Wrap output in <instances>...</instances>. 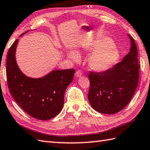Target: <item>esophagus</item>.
I'll return each mask as SVG.
<instances>
[{
    "mask_svg": "<svg viewBox=\"0 0 150 150\" xmlns=\"http://www.w3.org/2000/svg\"><path fill=\"white\" fill-rule=\"evenodd\" d=\"M75 76L76 77H81V76H82V72L81 70H77L76 71L75 73Z\"/></svg>",
    "mask_w": 150,
    "mask_h": 150,
    "instance_id": "obj_1",
    "label": "esophagus"
}]
</instances>
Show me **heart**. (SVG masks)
I'll return each mask as SVG.
<instances>
[{"label": "heart", "mask_w": 150, "mask_h": 150, "mask_svg": "<svg viewBox=\"0 0 150 150\" xmlns=\"http://www.w3.org/2000/svg\"><path fill=\"white\" fill-rule=\"evenodd\" d=\"M82 50L89 55L88 62L89 67L96 72H103L112 68L119 61L120 54L112 40L108 37H103L85 45ZM79 51L69 52L68 57L73 60H78Z\"/></svg>", "instance_id": "b5f03b06"}]
</instances>
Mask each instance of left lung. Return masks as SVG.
<instances>
[{
  "label": "left lung",
  "mask_w": 150,
  "mask_h": 150,
  "mask_svg": "<svg viewBox=\"0 0 150 150\" xmlns=\"http://www.w3.org/2000/svg\"><path fill=\"white\" fill-rule=\"evenodd\" d=\"M130 40V48L121 62L109 70L89 74L90 88L88 100L97 112L112 114L120 112L129 103L139 81L137 48Z\"/></svg>",
  "instance_id": "1"
}]
</instances>
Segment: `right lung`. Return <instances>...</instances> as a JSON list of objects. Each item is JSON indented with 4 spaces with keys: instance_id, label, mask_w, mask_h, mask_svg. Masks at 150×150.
Masks as SVG:
<instances>
[{
    "instance_id": "right-lung-1",
    "label": "right lung",
    "mask_w": 150,
    "mask_h": 150,
    "mask_svg": "<svg viewBox=\"0 0 150 150\" xmlns=\"http://www.w3.org/2000/svg\"><path fill=\"white\" fill-rule=\"evenodd\" d=\"M18 42L16 40L13 43L7 55L6 75L9 91L18 105L30 116L40 120H50L63 107L64 93L73 81L75 70H53L42 77H29L16 63Z\"/></svg>"
}]
</instances>
